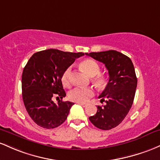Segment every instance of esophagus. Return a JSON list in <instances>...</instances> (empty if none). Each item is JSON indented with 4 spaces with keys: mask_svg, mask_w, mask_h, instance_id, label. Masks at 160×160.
Here are the masks:
<instances>
[{
    "mask_svg": "<svg viewBox=\"0 0 160 160\" xmlns=\"http://www.w3.org/2000/svg\"><path fill=\"white\" fill-rule=\"evenodd\" d=\"M78 103L80 104V105L82 106L83 107H87V106H88V103Z\"/></svg>",
    "mask_w": 160,
    "mask_h": 160,
    "instance_id": "obj_1",
    "label": "esophagus"
}]
</instances>
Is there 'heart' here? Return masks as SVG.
<instances>
[{"label": "heart", "mask_w": 160, "mask_h": 160, "mask_svg": "<svg viewBox=\"0 0 160 160\" xmlns=\"http://www.w3.org/2000/svg\"><path fill=\"white\" fill-rule=\"evenodd\" d=\"M80 66L89 76L93 77V80L98 86H104L107 84V77L103 74H100V68L99 64L94 60L85 59L80 62ZM71 67H68L61 76V81L64 86L70 85ZM94 91L91 88L77 87L69 92V98L77 103H84L90 98L94 96Z\"/></svg>", "instance_id": "1"}]
</instances>
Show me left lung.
Returning a JSON list of instances; mask_svg holds the SVG:
<instances>
[{
    "label": "left lung",
    "instance_id": "8db88e82",
    "mask_svg": "<svg viewBox=\"0 0 160 160\" xmlns=\"http://www.w3.org/2000/svg\"><path fill=\"white\" fill-rule=\"evenodd\" d=\"M85 54L103 62L108 70L109 82L98 97L107 104L98 106L89 120L97 128L109 130L123 121L133 103L138 84L134 65L128 57L113 50Z\"/></svg>",
    "mask_w": 160,
    "mask_h": 160
}]
</instances>
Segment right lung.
<instances>
[{
    "label": "right lung",
    "mask_w": 160,
    "mask_h": 160,
    "mask_svg": "<svg viewBox=\"0 0 160 160\" xmlns=\"http://www.w3.org/2000/svg\"><path fill=\"white\" fill-rule=\"evenodd\" d=\"M83 55L48 49L34 53L28 60L22 75V100L28 115L38 125L54 128L67 119L74 103L62 100L66 92L61 76L75 59ZM54 97L59 99L57 104L52 101Z\"/></svg>",
    "instance_id": "obj_1"
}]
</instances>
